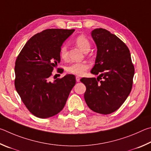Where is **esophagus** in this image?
<instances>
[{
    "mask_svg": "<svg viewBox=\"0 0 151 151\" xmlns=\"http://www.w3.org/2000/svg\"><path fill=\"white\" fill-rule=\"evenodd\" d=\"M76 81H77V82H79V81H80V78L78 77V76H76Z\"/></svg>",
    "mask_w": 151,
    "mask_h": 151,
    "instance_id": "esophagus-1",
    "label": "esophagus"
}]
</instances>
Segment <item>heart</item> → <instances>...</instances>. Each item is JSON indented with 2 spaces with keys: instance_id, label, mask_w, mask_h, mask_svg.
Here are the masks:
<instances>
[{
  "instance_id": "1",
  "label": "heart",
  "mask_w": 151,
  "mask_h": 151,
  "mask_svg": "<svg viewBox=\"0 0 151 151\" xmlns=\"http://www.w3.org/2000/svg\"><path fill=\"white\" fill-rule=\"evenodd\" d=\"M75 43L84 52H89L91 47V44L89 40L85 36H78L75 39ZM60 57L63 60L68 58L67 47L65 45H63L60 49ZM89 65L87 62H75L71 63L66 67L65 70L68 73L75 74L78 76H82L84 72L88 70Z\"/></svg>"
}]
</instances>
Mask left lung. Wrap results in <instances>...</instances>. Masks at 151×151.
<instances>
[{
	"instance_id": "obj_1",
	"label": "left lung",
	"mask_w": 151,
	"mask_h": 151,
	"mask_svg": "<svg viewBox=\"0 0 151 151\" xmlns=\"http://www.w3.org/2000/svg\"><path fill=\"white\" fill-rule=\"evenodd\" d=\"M97 46V56L91 73L96 78H81L86 87L84 99L94 112L110 114L127 98L134 73L128 47L117 36L104 28L91 32ZM101 79V81H100Z\"/></svg>"
}]
</instances>
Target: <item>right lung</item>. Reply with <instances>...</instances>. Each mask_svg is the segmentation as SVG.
<instances>
[{"instance_id": "1", "label": "right lung", "mask_w": 151, "mask_h": 151, "mask_svg": "<svg viewBox=\"0 0 151 151\" xmlns=\"http://www.w3.org/2000/svg\"><path fill=\"white\" fill-rule=\"evenodd\" d=\"M74 29H47L26 42L15 62L14 85L24 104L36 117L45 119L64 107L75 76L50 81L54 68L60 62L62 44Z\"/></svg>"}]
</instances>
